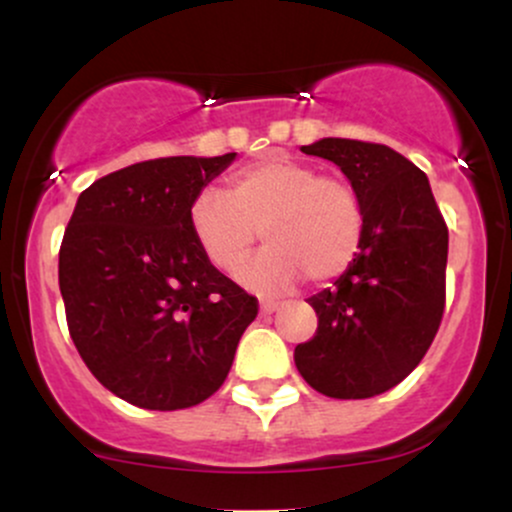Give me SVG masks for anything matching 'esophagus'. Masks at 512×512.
<instances>
[{"label": "esophagus", "mask_w": 512, "mask_h": 512, "mask_svg": "<svg viewBox=\"0 0 512 512\" xmlns=\"http://www.w3.org/2000/svg\"><path fill=\"white\" fill-rule=\"evenodd\" d=\"M276 310H279V303H276V301H262L260 303V313L262 315H272V313H276Z\"/></svg>", "instance_id": "obj_1"}]
</instances>
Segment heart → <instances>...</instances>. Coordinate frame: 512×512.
<instances>
[{"instance_id": "b5f03b06", "label": "heart", "mask_w": 512, "mask_h": 512, "mask_svg": "<svg viewBox=\"0 0 512 512\" xmlns=\"http://www.w3.org/2000/svg\"><path fill=\"white\" fill-rule=\"evenodd\" d=\"M187 219L202 255L221 272H233L262 233L269 245L238 269L240 284L257 293H281L303 276L317 284L337 279L366 236L356 187L289 154H267L236 170L226 195L199 192Z\"/></svg>"}]
</instances>
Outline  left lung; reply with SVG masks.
I'll return each instance as SVG.
<instances>
[{
	"label": "left lung",
	"instance_id": "8db88e82",
	"mask_svg": "<svg viewBox=\"0 0 512 512\" xmlns=\"http://www.w3.org/2000/svg\"><path fill=\"white\" fill-rule=\"evenodd\" d=\"M301 151L337 163L356 187L366 236L332 289L308 298L317 332L293 361L327 397L380 395L419 366L443 320L448 226L424 170L390 146L327 137Z\"/></svg>",
	"mask_w": 512,
	"mask_h": 512
}]
</instances>
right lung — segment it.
<instances>
[{
	"mask_svg": "<svg viewBox=\"0 0 512 512\" xmlns=\"http://www.w3.org/2000/svg\"><path fill=\"white\" fill-rule=\"evenodd\" d=\"M233 161L154 158L76 199L60 248L69 334L98 383L134 407L175 411L214 395L257 317V298L207 262L187 219Z\"/></svg>",
	"mask_w": 512,
	"mask_h": 512,
	"instance_id": "obj_1",
	"label": "right lung"
}]
</instances>
